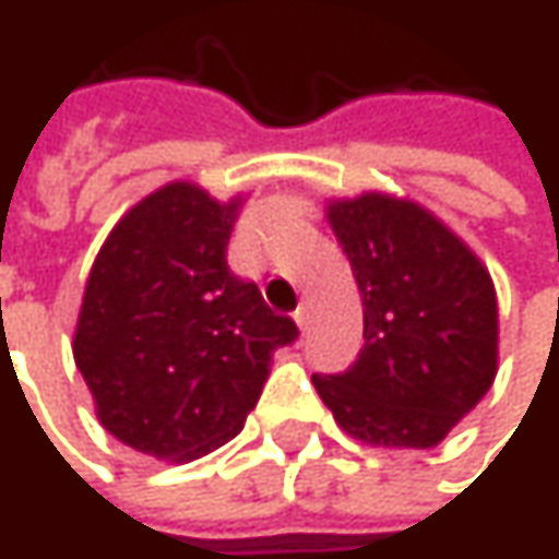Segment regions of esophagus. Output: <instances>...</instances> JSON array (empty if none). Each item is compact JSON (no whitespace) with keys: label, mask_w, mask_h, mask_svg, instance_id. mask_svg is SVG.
Instances as JSON below:
<instances>
[{"label":"esophagus","mask_w":559,"mask_h":559,"mask_svg":"<svg viewBox=\"0 0 559 559\" xmlns=\"http://www.w3.org/2000/svg\"><path fill=\"white\" fill-rule=\"evenodd\" d=\"M307 320H310V310H307V304H300V307L294 310V323H297L300 330H307Z\"/></svg>","instance_id":"esophagus-1"}]
</instances>
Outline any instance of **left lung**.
I'll return each instance as SVG.
<instances>
[{
	"instance_id": "left-lung-1",
	"label": "left lung",
	"mask_w": 559,
	"mask_h": 559,
	"mask_svg": "<svg viewBox=\"0 0 559 559\" xmlns=\"http://www.w3.org/2000/svg\"><path fill=\"white\" fill-rule=\"evenodd\" d=\"M326 219L362 294V349L313 376L336 424L389 450L437 447L492 389L499 297L483 259L427 206L382 190L330 200Z\"/></svg>"
}]
</instances>
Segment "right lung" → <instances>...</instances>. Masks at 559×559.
<instances>
[{
	"label": "right lung",
	"instance_id": "obj_1",
	"mask_svg": "<svg viewBox=\"0 0 559 559\" xmlns=\"http://www.w3.org/2000/svg\"><path fill=\"white\" fill-rule=\"evenodd\" d=\"M242 200L170 180L112 226L90 269L73 362L99 424L145 456L190 463L229 443L275 349L297 340L226 265Z\"/></svg>",
	"mask_w": 559,
	"mask_h": 559
}]
</instances>
